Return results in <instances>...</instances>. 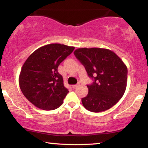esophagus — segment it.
<instances>
[{
    "instance_id": "esophagus-1",
    "label": "esophagus",
    "mask_w": 148,
    "mask_h": 148,
    "mask_svg": "<svg viewBox=\"0 0 148 148\" xmlns=\"http://www.w3.org/2000/svg\"><path fill=\"white\" fill-rule=\"evenodd\" d=\"M78 86H79V84H77V85H73V86H72V87H73V88H76V87H77Z\"/></svg>"
}]
</instances>
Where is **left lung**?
Here are the masks:
<instances>
[{"label":"left lung","instance_id":"8db88e82","mask_svg":"<svg viewBox=\"0 0 148 148\" xmlns=\"http://www.w3.org/2000/svg\"><path fill=\"white\" fill-rule=\"evenodd\" d=\"M74 54L94 80L87 85L88 94L82 99L84 106L89 111L100 112L114 106L127 87V68L122 60L111 50L98 47L78 48Z\"/></svg>","mask_w":148,"mask_h":148}]
</instances>
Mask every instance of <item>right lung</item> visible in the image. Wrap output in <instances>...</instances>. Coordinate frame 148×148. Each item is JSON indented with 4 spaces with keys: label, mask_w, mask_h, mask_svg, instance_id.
Listing matches in <instances>:
<instances>
[{
    "label": "right lung",
    "mask_w": 148,
    "mask_h": 148,
    "mask_svg": "<svg viewBox=\"0 0 148 148\" xmlns=\"http://www.w3.org/2000/svg\"><path fill=\"white\" fill-rule=\"evenodd\" d=\"M74 48L64 44H47L35 50L25 62L19 77V87L36 107L52 110L63 103L69 91L57 69Z\"/></svg>",
    "instance_id": "1"
}]
</instances>
